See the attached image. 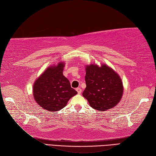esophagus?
I'll return each mask as SVG.
<instances>
[{"instance_id": "1", "label": "esophagus", "mask_w": 156, "mask_h": 156, "mask_svg": "<svg viewBox=\"0 0 156 156\" xmlns=\"http://www.w3.org/2000/svg\"><path fill=\"white\" fill-rule=\"evenodd\" d=\"M76 91H77V92H78V94H81L82 89L80 88H76Z\"/></svg>"}]
</instances>
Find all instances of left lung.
Listing matches in <instances>:
<instances>
[{
	"label": "left lung",
	"instance_id": "1",
	"mask_svg": "<svg viewBox=\"0 0 156 156\" xmlns=\"http://www.w3.org/2000/svg\"><path fill=\"white\" fill-rule=\"evenodd\" d=\"M85 81L87 87L82 95L96 110L105 111L121 101L123 92L121 79L106 64L86 66Z\"/></svg>",
	"mask_w": 156,
	"mask_h": 156
}]
</instances>
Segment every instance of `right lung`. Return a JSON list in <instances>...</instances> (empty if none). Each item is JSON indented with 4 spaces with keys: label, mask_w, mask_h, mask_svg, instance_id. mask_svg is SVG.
Listing matches in <instances>:
<instances>
[{
    "label": "right lung",
    "mask_w": 156,
    "mask_h": 156,
    "mask_svg": "<svg viewBox=\"0 0 156 156\" xmlns=\"http://www.w3.org/2000/svg\"><path fill=\"white\" fill-rule=\"evenodd\" d=\"M64 62L49 66L34 82L33 94L36 102L45 110H61L69 98L77 94L63 75Z\"/></svg>",
    "instance_id": "1"
}]
</instances>
